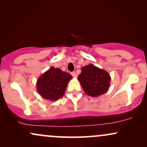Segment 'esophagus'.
I'll return each instance as SVG.
<instances>
[{"mask_svg": "<svg viewBox=\"0 0 147 147\" xmlns=\"http://www.w3.org/2000/svg\"><path fill=\"white\" fill-rule=\"evenodd\" d=\"M71 75H72V76L73 77H77V74H76L75 72H71Z\"/></svg>", "mask_w": 147, "mask_h": 147, "instance_id": "obj_1", "label": "esophagus"}]
</instances>
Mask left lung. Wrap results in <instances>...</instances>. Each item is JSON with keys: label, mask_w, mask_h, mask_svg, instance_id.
Wrapping results in <instances>:
<instances>
[{"label": "left lung", "mask_w": 147, "mask_h": 147, "mask_svg": "<svg viewBox=\"0 0 147 147\" xmlns=\"http://www.w3.org/2000/svg\"><path fill=\"white\" fill-rule=\"evenodd\" d=\"M78 80L86 94L91 97H98L109 90L111 77L106 70L89 64L82 68Z\"/></svg>", "instance_id": "obj_1"}]
</instances>
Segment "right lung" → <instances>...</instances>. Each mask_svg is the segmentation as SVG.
<instances>
[{
  "mask_svg": "<svg viewBox=\"0 0 147 147\" xmlns=\"http://www.w3.org/2000/svg\"><path fill=\"white\" fill-rule=\"evenodd\" d=\"M72 77L59 68L51 67L37 80V91L43 98L55 101L63 97Z\"/></svg>",
  "mask_w": 147,
  "mask_h": 147,
  "instance_id": "right-lung-1",
  "label": "right lung"
}]
</instances>
